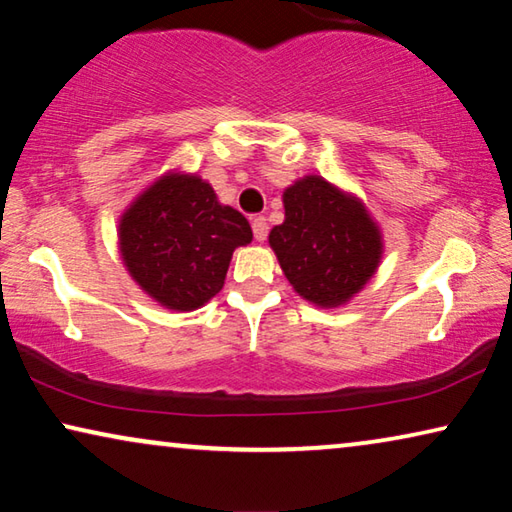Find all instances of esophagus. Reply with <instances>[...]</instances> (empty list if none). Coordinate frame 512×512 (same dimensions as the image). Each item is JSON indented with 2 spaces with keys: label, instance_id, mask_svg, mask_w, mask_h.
Returning a JSON list of instances; mask_svg holds the SVG:
<instances>
[{
  "label": "esophagus",
  "instance_id": "esophagus-1",
  "mask_svg": "<svg viewBox=\"0 0 512 512\" xmlns=\"http://www.w3.org/2000/svg\"><path fill=\"white\" fill-rule=\"evenodd\" d=\"M251 230H254L256 240L263 242L268 237V221H265V216H254L251 219Z\"/></svg>",
  "mask_w": 512,
  "mask_h": 512
}]
</instances>
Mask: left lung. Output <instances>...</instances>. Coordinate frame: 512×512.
<instances>
[{
    "instance_id": "8db88e82",
    "label": "left lung",
    "mask_w": 512,
    "mask_h": 512,
    "mask_svg": "<svg viewBox=\"0 0 512 512\" xmlns=\"http://www.w3.org/2000/svg\"><path fill=\"white\" fill-rule=\"evenodd\" d=\"M268 240L293 291L319 307L349 303L380 268L384 251L366 205L317 174L286 188L284 223Z\"/></svg>"
}]
</instances>
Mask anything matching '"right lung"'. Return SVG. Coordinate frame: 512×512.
<instances>
[{
  "instance_id": "add662e5",
  "label": "right lung",
  "mask_w": 512,
  "mask_h": 512,
  "mask_svg": "<svg viewBox=\"0 0 512 512\" xmlns=\"http://www.w3.org/2000/svg\"><path fill=\"white\" fill-rule=\"evenodd\" d=\"M251 226L221 205L198 174L167 172L132 200L118 221L121 258L146 296L167 310L193 312L223 289Z\"/></svg>"
}]
</instances>
